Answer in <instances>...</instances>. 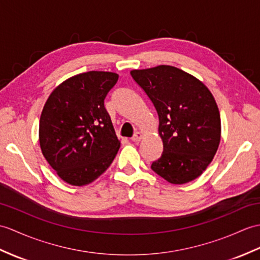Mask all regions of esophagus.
<instances>
[{
    "mask_svg": "<svg viewBox=\"0 0 260 260\" xmlns=\"http://www.w3.org/2000/svg\"><path fill=\"white\" fill-rule=\"evenodd\" d=\"M142 138H143V134H142V133H141V132H136L135 134H134V136L132 137V141L135 142V143H138V142H140V141L142 140Z\"/></svg>",
    "mask_w": 260,
    "mask_h": 260,
    "instance_id": "obj_1",
    "label": "esophagus"
}]
</instances>
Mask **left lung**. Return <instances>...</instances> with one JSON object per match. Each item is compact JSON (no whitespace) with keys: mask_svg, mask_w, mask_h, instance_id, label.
I'll use <instances>...</instances> for the list:
<instances>
[{"mask_svg":"<svg viewBox=\"0 0 260 260\" xmlns=\"http://www.w3.org/2000/svg\"><path fill=\"white\" fill-rule=\"evenodd\" d=\"M131 75L158 114L162 153L152 170L175 185L201 176L218 149L221 134L219 110L208 87L171 65L133 70Z\"/></svg>","mask_w":260,"mask_h":260,"instance_id":"left-lung-1","label":"left lung"}]
</instances>
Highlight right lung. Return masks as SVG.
<instances>
[{
	"mask_svg": "<svg viewBox=\"0 0 260 260\" xmlns=\"http://www.w3.org/2000/svg\"><path fill=\"white\" fill-rule=\"evenodd\" d=\"M118 80L112 72L90 71L54 88L40 118L42 154L65 183L88 185L104 173L120 142L104 106Z\"/></svg>",
	"mask_w": 260,
	"mask_h": 260,
	"instance_id": "obj_1",
	"label": "right lung"
}]
</instances>
